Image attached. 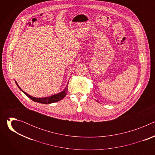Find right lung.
Masks as SVG:
<instances>
[{
	"instance_id": "1",
	"label": "right lung",
	"mask_w": 155,
	"mask_h": 155,
	"mask_svg": "<svg viewBox=\"0 0 155 155\" xmlns=\"http://www.w3.org/2000/svg\"><path fill=\"white\" fill-rule=\"evenodd\" d=\"M15 83H16V85L18 86V87H19V89L21 91H23V93H24L31 99H32V101H34L36 102L45 104H50L56 102H58V101H61V99H62L65 96L66 94H67V92H68V84L67 86H66V87H65V89L63 91H62L61 92H60L58 94H55L54 95H52V96H48V97H35L30 96L29 94H28V93H26V92L23 91V90H22L21 88L19 86V85L18 84V83L16 81H15Z\"/></svg>"
}]
</instances>
